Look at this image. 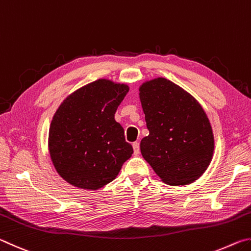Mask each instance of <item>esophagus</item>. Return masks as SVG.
<instances>
[{
	"mask_svg": "<svg viewBox=\"0 0 251 251\" xmlns=\"http://www.w3.org/2000/svg\"><path fill=\"white\" fill-rule=\"evenodd\" d=\"M133 148H134V154L135 155H138L139 154V143L138 142H135L133 144Z\"/></svg>",
	"mask_w": 251,
	"mask_h": 251,
	"instance_id": "obj_1",
	"label": "esophagus"
}]
</instances>
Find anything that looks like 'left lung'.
Segmentation results:
<instances>
[{
  "label": "left lung",
  "mask_w": 251,
  "mask_h": 251,
  "mask_svg": "<svg viewBox=\"0 0 251 251\" xmlns=\"http://www.w3.org/2000/svg\"><path fill=\"white\" fill-rule=\"evenodd\" d=\"M139 100L150 135L141 152L161 181L185 186L197 180L214 155V134L201 105L184 88L164 77L144 82Z\"/></svg>",
  "instance_id": "left-lung-1"
}]
</instances>
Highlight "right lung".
<instances>
[{
  "label": "right lung",
  "instance_id": "1",
  "mask_svg": "<svg viewBox=\"0 0 251 251\" xmlns=\"http://www.w3.org/2000/svg\"><path fill=\"white\" fill-rule=\"evenodd\" d=\"M129 87L107 78L84 85L62 101L50 122L49 151L63 179L97 190L113 181L133 147L115 113Z\"/></svg>",
  "mask_w": 251,
  "mask_h": 251
}]
</instances>
